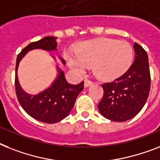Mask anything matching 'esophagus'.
Listing matches in <instances>:
<instances>
[{
  "mask_svg": "<svg viewBox=\"0 0 160 160\" xmlns=\"http://www.w3.org/2000/svg\"><path fill=\"white\" fill-rule=\"evenodd\" d=\"M92 84H93V82L92 81L88 80V79H86L85 81H84V85H85L86 88H88L90 86H92Z\"/></svg>",
  "mask_w": 160,
  "mask_h": 160,
  "instance_id": "34e87169",
  "label": "esophagus"
}]
</instances>
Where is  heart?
<instances>
[{"instance_id":"obj_1","label":"heart","mask_w":160,"mask_h":160,"mask_svg":"<svg viewBox=\"0 0 160 160\" xmlns=\"http://www.w3.org/2000/svg\"><path fill=\"white\" fill-rule=\"evenodd\" d=\"M133 56V49L128 42L101 38L83 42L75 50V57H68L67 60L74 72L80 73L92 66L96 76L112 80L128 69Z\"/></svg>"}]
</instances>
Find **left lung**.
Segmentation results:
<instances>
[{"label":"left lung","instance_id":"left-lung-1","mask_svg":"<svg viewBox=\"0 0 160 160\" xmlns=\"http://www.w3.org/2000/svg\"><path fill=\"white\" fill-rule=\"evenodd\" d=\"M133 47L135 60L128 70L113 82L101 85L104 96L98 109L105 118L115 122L134 118L144 107L150 93L148 55L136 42Z\"/></svg>","mask_w":160,"mask_h":160}]
</instances>
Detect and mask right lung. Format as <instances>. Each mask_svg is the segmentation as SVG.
I'll return each mask as SVG.
<instances>
[{
    "instance_id": "right-lung-1",
    "label": "right lung",
    "mask_w": 160,
    "mask_h": 160,
    "mask_svg": "<svg viewBox=\"0 0 160 160\" xmlns=\"http://www.w3.org/2000/svg\"><path fill=\"white\" fill-rule=\"evenodd\" d=\"M57 38L46 37L38 42L28 45L18 55L15 66V92L18 101L25 112L35 119L46 123H55L68 115L74 106L77 96L84 88V82L78 85H72L66 81L64 73L57 68V78L49 88L38 95H29L21 88L18 83L17 70L19 62L27 52L34 49L55 51L57 47ZM61 59L63 64H65Z\"/></svg>"
}]
</instances>
